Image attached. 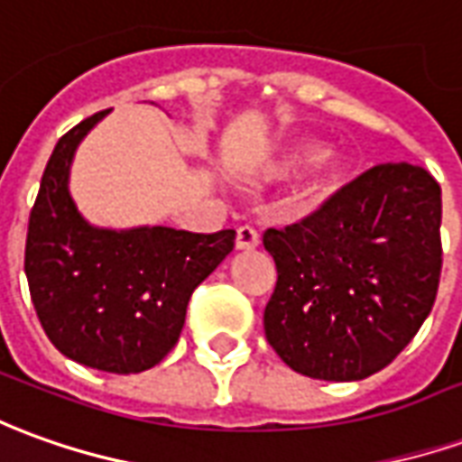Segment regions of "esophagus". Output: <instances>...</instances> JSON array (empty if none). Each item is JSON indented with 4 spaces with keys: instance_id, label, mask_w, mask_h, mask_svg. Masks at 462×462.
Segmentation results:
<instances>
[{
    "instance_id": "obj_1",
    "label": "esophagus",
    "mask_w": 462,
    "mask_h": 462,
    "mask_svg": "<svg viewBox=\"0 0 462 462\" xmlns=\"http://www.w3.org/2000/svg\"><path fill=\"white\" fill-rule=\"evenodd\" d=\"M235 245H237V250H254L260 245V232L250 225H242L237 230V237H235Z\"/></svg>"
}]
</instances>
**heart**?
I'll return each instance as SVG.
<instances>
[{
	"label": "heart",
	"instance_id": "b5f03b06",
	"mask_svg": "<svg viewBox=\"0 0 462 462\" xmlns=\"http://www.w3.org/2000/svg\"><path fill=\"white\" fill-rule=\"evenodd\" d=\"M318 157H320V150H315V147H308V150H300V152L295 154V164H310V162H315ZM332 180H335V172H332V170H328V172L322 175L320 189H328Z\"/></svg>",
	"mask_w": 462,
	"mask_h": 462
}]
</instances>
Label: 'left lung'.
Listing matches in <instances>:
<instances>
[{"mask_svg": "<svg viewBox=\"0 0 462 462\" xmlns=\"http://www.w3.org/2000/svg\"><path fill=\"white\" fill-rule=\"evenodd\" d=\"M443 199L415 164H377L298 225L267 230L277 282L264 337L315 380H363L398 357L433 310Z\"/></svg>", "mask_w": 462, "mask_h": 462, "instance_id": "1", "label": "left lung"}]
</instances>
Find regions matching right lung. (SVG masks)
I'll return each instance as SVG.
<instances>
[{
    "instance_id": "obj_1",
    "label": "right lung",
    "mask_w": 462,
    "mask_h": 462,
    "mask_svg": "<svg viewBox=\"0 0 462 462\" xmlns=\"http://www.w3.org/2000/svg\"><path fill=\"white\" fill-rule=\"evenodd\" d=\"M107 115L60 137L29 212L24 273L51 345L79 365L130 375L162 363L180 340L195 287L232 253L235 230H99L74 208V150Z\"/></svg>"
}]
</instances>
